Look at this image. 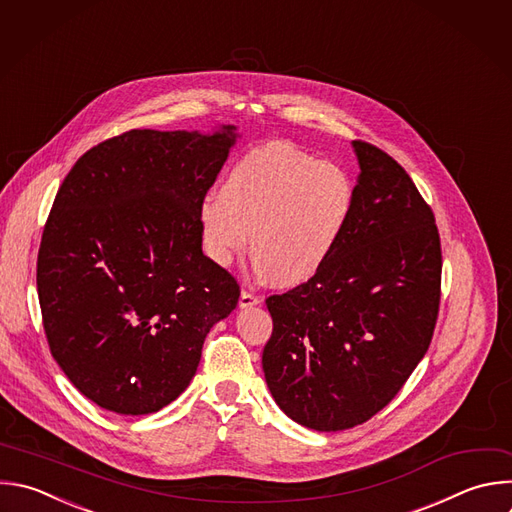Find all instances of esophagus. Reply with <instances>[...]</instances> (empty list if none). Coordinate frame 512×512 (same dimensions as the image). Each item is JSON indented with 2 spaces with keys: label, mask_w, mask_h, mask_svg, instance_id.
I'll use <instances>...</instances> for the list:
<instances>
[{
  "label": "esophagus",
  "mask_w": 512,
  "mask_h": 512,
  "mask_svg": "<svg viewBox=\"0 0 512 512\" xmlns=\"http://www.w3.org/2000/svg\"><path fill=\"white\" fill-rule=\"evenodd\" d=\"M259 303H261V297H259V295H255V293L249 291V289H243V291H241V297H239V307H241V309L259 305Z\"/></svg>",
  "instance_id": "esophagus-1"
}]
</instances>
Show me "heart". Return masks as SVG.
<instances>
[{"mask_svg": "<svg viewBox=\"0 0 512 512\" xmlns=\"http://www.w3.org/2000/svg\"><path fill=\"white\" fill-rule=\"evenodd\" d=\"M356 201L348 170L331 160L273 140L243 154L227 173L219 197L199 207L207 255L229 265L247 247L277 285L311 279L333 253Z\"/></svg>", "mask_w": 512, "mask_h": 512, "instance_id": "b5f03b06", "label": "heart"}]
</instances>
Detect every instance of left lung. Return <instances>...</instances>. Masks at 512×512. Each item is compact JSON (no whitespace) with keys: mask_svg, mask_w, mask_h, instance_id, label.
<instances>
[{"mask_svg":"<svg viewBox=\"0 0 512 512\" xmlns=\"http://www.w3.org/2000/svg\"><path fill=\"white\" fill-rule=\"evenodd\" d=\"M360 162L352 217L323 267L265 299L263 372L297 424L337 432L386 408L424 358L440 305L442 249L430 205L378 146Z\"/></svg>","mask_w":512,"mask_h":512,"instance_id":"1","label":"left lung"}]
</instances>
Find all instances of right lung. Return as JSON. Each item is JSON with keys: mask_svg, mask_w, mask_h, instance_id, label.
<instances>
[{"mask_svg": "<svg viewBox=\"0 0 512 512\" xmlns=\"http://www.w3.org/2000/svg\"><path fill=\"white\" fill-rule=\"evenodd\" d=\"M130 130L82 154L48 215L38 297L48 346L104 410L140 416L191 384L205 337L239 301L203 253L199 207L237 138Z\"/></svg>", "mask_w": 512, "mask_h": 512, "instance_id": "1", "label": "right lung"}]
</instances>
